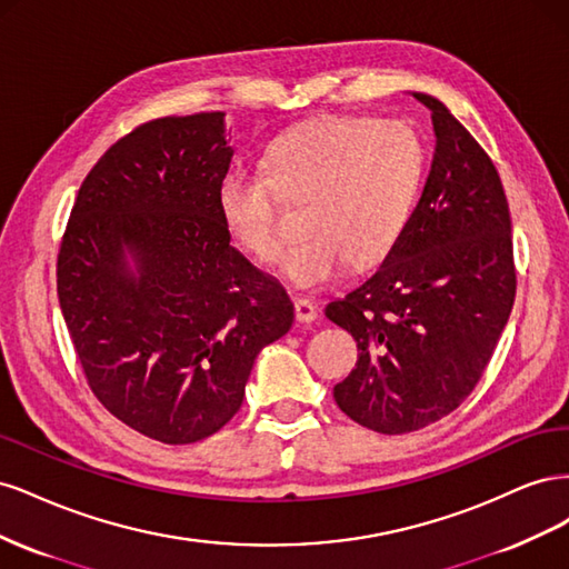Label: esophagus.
<instances>
[{
	"label": "esophagus",
	"mask_w": 569,
	"mask_h": 569,
	"mask_svg": "<svg viewBox=\"0 0 569 569\" xmlns=\"http://www.w3.org/2000/svg\"><path fill=\"white\" fill-rule=\"evenodd\" d=\"M295 313H297L299 322H313L318 318V306L311 299H297Z\"/></svg>",
	"instance_id": "esophagus-1"
}]
</instances>
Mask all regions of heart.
<instances>
[{
	"label": "heart",
	"instance_id": "obj_1",
	"mask_svg": "<svg viewBox=\"0 0 569 569\" xmlns=\"http://www.w3.org/2000/svg\"><path fill=\"white\" fill-rule=\"evenodd\" d=\"M422 173V140L403 120L327 116L278 137L263 168L230 166L218 206L234 242L258 263H274L287 244L284 199L306 203V237L282 272L313 289L349 263L382 261L399 244Z\"/></svg>",
	"mask_w": 569,
	"mask_h": 569
}]
</instances>
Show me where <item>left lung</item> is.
I'll list each match as a JSON object with an SVG mask.
<instances>
[{"mask_svg":"<svg viewBox=\"0 0 569 569\" xmlns=\"http://www.w3.org/2000/svg\"><path fill=\"white\" fill-rule=\"evenodd\" d=\"M416 99L437 134L422 197L382 268L325 308L360 351L335 401L380 435L418 432L468 399L518 289L501 176L439 99Z\"/></svg>","mask_w":569,"mask_h":569,"instance_id":"left-lung-1","label":"left lung"}]
</instances>
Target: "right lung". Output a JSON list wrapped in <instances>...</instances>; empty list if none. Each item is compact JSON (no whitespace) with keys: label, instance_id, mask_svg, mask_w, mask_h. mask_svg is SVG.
<instances>
[{"label":"right lung","instance_id":"right-lung-1","mask_svg":"<svg viewBox=\"0 0 569 569\" xmlns=\"http://www.w3.org/2000/svg\"><path fill=\"white\" fill-rule=\"evenodd\" d=\"M222 116L153 118L120 137L82 180L57 258L84 380L111 416L163 443L230 422L258 351L295 320L287 291L230 247Z\"/></svg>","mask_w":569,"mask_h":569}]
</instances>
